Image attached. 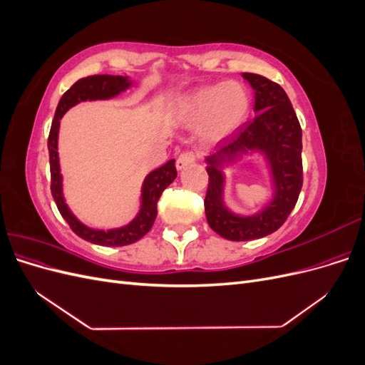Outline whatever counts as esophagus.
Segmentation results:
<instances>
[{"instance_id":"34e87169","label":"esophagus","mask_w":365,"mask_h":365,"mask_svg":"<svg viewBox=\"0 0 365 365\" xmlns=\"http://www.w3.org/2000/svg\"><path fill=\"white\" fill-rule=\"evenodd\" d=\"M196 161V155L195 152H182L181 155L178 157V160H176V169L178 170H182L185 169L187 165H190Z\"/></svg>"}]
</instances>
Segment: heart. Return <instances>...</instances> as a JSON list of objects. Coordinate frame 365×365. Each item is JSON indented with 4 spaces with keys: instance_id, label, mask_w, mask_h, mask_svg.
I'll use <instances>...</instances> for the list:
<instances>
[{
    "instance_id": "b5f03b06",
    "label": "heart",
    "mask_w": 365,
    "mask_h": 365,
    "mask_svg": "<svg viewBox=\"0 0 365 365\" xmlns=\"http://www.w3.org/2000/svg\"><path fill=\"white\" fill-rule=\"evenodd\" d=\"M251 109L247 88L235 81L202 86L181 96L172 114L185 128L200 126L204 145H217L245 123Z\"/></svg>"
}]
</instances>
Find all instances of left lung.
<instances>
[{
	"instance_id": "obj_1",
	"label": "left lung",
	"mask_w": 365,
	"mask_h": 365,
	"mask_svg": "<svg viewBox=\"0 0 365 365\" xmlns=\"http://www.w3.org/2000/svg\"><path fill=\"white\" fill-rule=\"evenodd\" d=\"M242 77L254 90V113L257 115L251 123L239 128L228 145L205 157L207 222L219 236L235 242L260 239L277 231L295 207L303 185L302 128L288 94L279 83L260 74L242 73ZM256 153L267 163L273 196L256 214L239 215L223 201V169L244 155Z\"/></svg>"
}]
</instances>
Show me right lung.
<instances>
[{"label": "right lung", "mask_w": 365, "mask_h": 365, "mask_svg": "<svg viewBox=\"0 0 365 365\" xmlns=\"http://www.w3.org/2000/svg\"><path fill=\"white\" fill-rule=\"evenodd\" d=\"M134 85L128 76H111V74H96L88 76L77 81L70 90L65 93L54 114L50 135H48V153H50V173H51V195L58 205L59 213L67 220L68 225L74 233L83 240L91 242L102 247H125L140 240L148 231L152 228L157 217V204L161 193L168 185L176 178L175 160H170L161 168L152 170L146 175L141 185V197H140V210L137 216L129 224L111 228V230H96L82 224L77 219L70 207L65 202L63 187H62V175L58 153V138H59V126L61 118L74 105L86 102V101H109L125 93Z\"/></svg>", "instance_id": "obj_1"}]
</instances>
